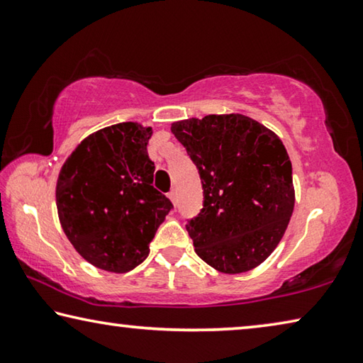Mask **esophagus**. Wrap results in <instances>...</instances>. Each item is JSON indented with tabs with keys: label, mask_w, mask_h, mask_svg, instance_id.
Wrapping results in <instances>:
<instances>
[{
	"label": "esophagus",
	"mask_w": 363,
	"mask_h": 363,
	"mask_svg": "<svg viewBox=\"0 0 363 363\" xmlns=\"http://www.w3.org/2000/svg\"><path fill=\"white\" fill-rule=\"evenodd\" d=\"M168 196L171 199V201H173V203L176 205L177 203V194H176V190L174 189H171V192L168 194Z\"/></svg>",
	"instance_id": "34e87169"
}]
</instances>
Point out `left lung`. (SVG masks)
Segmentation results:
<instances>
[{
  "label": "left lung",
  "mask_w": 363,
  "mask_h": 363,
  "mask_svg": "<svg viewBox=\"0 0 363 363\" xmlns=\"http://www.w3.org/2000/svg\"><path fill=\"white\" fill-rule=\"evenodd\" d=\"M171 131L203 187V208L186 225L195 253L224 274L259 266L277 248L294 208L285 145L240 113L176 121Z\"/></svg>",
  "instance_id": "8db88e82"
}]
</instances>
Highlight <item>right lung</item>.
<instances>
[{
  "instance_id": "right-lung-1",
  "label": "right lung",
  "mask_w": 363,
  "mask_h": 363,
  "mask_svg": "<svg viewBox=\"0 0 363 363\" xmlns=\"http://www.w3.org/2000/svg\"><path fill=\"white\" fill-rule=\"evenodd\" d=\"M152 128L118 123L86 138L59 173L60 225L79 255L108 272H130L149 256V243L173 210L152 186L147 153Z\"/></svg>"
}]
</instances>
